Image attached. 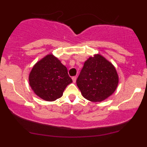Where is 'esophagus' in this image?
Wrapping results in <instances>:
<instances>
[{"label": "esophagus", "mask_w": 147, "mask_h": 147, "mask_svg": "<svg viewBox=\"0 0 147 147\" xmlns=\"http://www.w3.org/2000/svg\"><path fill=\"white\" fill-rule=\"evenodd\" d=\"M72 81H73V83H75L76 82V79H77V77H72Z\"/></svg>", "instance_id": "esophagus-1"}]
</instances>
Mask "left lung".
<instances>
[{
  "instance_id": "obj_1",
  "label": "left lung",
  "mask_w": 147,
  "mask_h": 147,
  "mask_svg": "<svg viewBox=\"0 0 147 147\" xmlns=\"http://www.w3.org/2000/svg\"><path fill=\"white\" fill-rule=\"evenodd\" d=\"M118 80L114 65L101 55L96 54L85 61L77 85L85 98L100 102L114 92Z\"/></svg>"
}]
</instances>
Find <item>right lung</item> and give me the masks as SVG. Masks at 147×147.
<instances>
[{
    "label": "right lung",
    "instance_id": "obj_1",
    "mask_svg": "<svg viewBox=\"0 0 147 147\" xmlns=\"http://www.w3.org/2000/svg\"><path fill=\"white\" fill-rule=\"evenodd\" d=\"M29 81L37 96L47 101H54L62 96L65 88L72 80L66 67L53 55L49 54L33 66Z\"/></svg>",
    "mask_w": 147,
    "mask_h": 147
}]
</instances>
